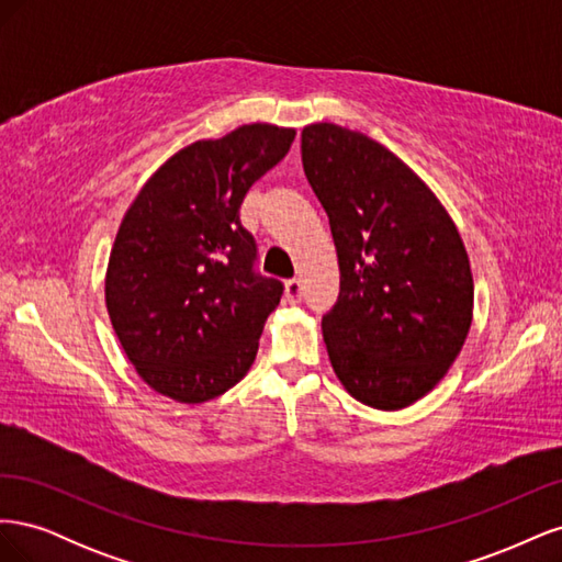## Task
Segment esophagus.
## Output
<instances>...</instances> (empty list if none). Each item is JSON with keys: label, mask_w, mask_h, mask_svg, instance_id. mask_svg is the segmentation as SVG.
Listing matches in <instances>:
<instances>
[{"label": "esophagus", "mask_w": 562, "mask_h": 562, "mask_svg": "<svg viewBox=\"0 0 562 562\" xmlns=\"http://www.w3.org/2000/svg\"><path fill=\"white\" fill-rule=\"evenodd\" d=\"M302 300V283L297 279L285 281V302L288 304H297Z\"/></svg>", "instance_id": "obj_1"}]
</instances>
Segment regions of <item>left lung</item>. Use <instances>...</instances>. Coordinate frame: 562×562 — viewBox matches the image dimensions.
<instances>
[{
    "label": "left lung",
    "mask_w": 562,
    "mask_h": 562,
    "mask_svg": "<svg viewBox=\"0 0 562 562\" xmlns=\"http://www.w3.org/2000/svg\"><path fill=\"white\" fill-rule=\"evenodd\" d=\"M302 166L337 248L339 295L321 321L335 375L356 401L401 411L446 378L469 335L462 236L427 182L359 131L304 126Z\"/></svg>",
    "instance_id": "8db88e82"
}]
</instances>
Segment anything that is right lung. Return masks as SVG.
Masks as SVG:
<instances>
[{
	"label": "right lung",
	"instance_id": "obj_1",
	"mask_svg": "<svg viewBox=\"0 0 562 562\" xmlns=\"http://www.w3.org/2000/svg\"><path fill=\"white\" fill-rule=\"evenodd\" d=\"M295 128L246 124L182 147L133 199L110 252L105 304L138 375L178 403L225 394L250 370L283 283L252 269L239 209Z\"/></svg>",
	"mask_w": 562,
	"mask_h": 562
}]
</instances>
